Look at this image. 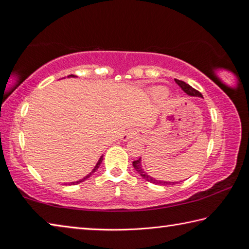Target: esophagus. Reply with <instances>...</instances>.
I'll list each match as a JSON object with an SVG mask.
<instances>
[{"label":"esophagus","mask_w":249,"mask_h":249,"mask_svg":"<svg viewBox=\"0 0 249 249\" xmlns=\"http://www.w3.org/2000/svg\"><path fill=\"white\" fill-rule=\"evenodd\" d=\"M127 138H128V136H126V137H124V140H127Z\"/></svg>","instance_id":"34e87169"}]
</instances>
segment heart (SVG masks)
Returning a JSON list of instances; mask_svg holds the SVG:
<instances>
[{
    "label": "heart",
    "mask_w": 249,
    "mask_h": 249,
    "mask_svg": "<svg viewBox=\"0 0 249 249\" xmlns=\"http://www.w3.org/2000/svg\"><path fill=\"white\" fill-rule=\"evenodd\" d=\"M167 93V90L163 89V88H156L154 90V94L157 95V96H161V95H165Z\"/></svg>",
    "instance_id": "b5f03b06"
}]
</instances>
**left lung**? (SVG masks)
Wrapping results in <instances>:
<instances>
[{
	"instance_id": "left-lung-1",
	"label": "left lung",
	"mask_w": 249,
	"mask_h": 249,
	"mask_svg": "<svg viewBox=\"0 0 249 249\" xmlns=\"http://www.w3.org/2000/svg\"><path fill=\"white\" fill-rule=\"evenodd\" d=\"M175 81L178 83V86L187 94L191 95V96H201V98H202V94L200 93V92L197 91V90H196L195 88H192L191 86H189L188 83H185L184 81H181V80H178V79H175ZM133 166L135 168V170H136L138 174H140L142 177V178H144L146 181H149V182H151V183L161 184V185H170V184H174L175 183V182H166V181H158V180H155L154 178H151V177H149L144 170H142V165H141V158L137 159V160H134Z\"/></svg>"
}]
</instances>
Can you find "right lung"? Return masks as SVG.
<instances>
[{
    "label": "right lung",
    "mask_w": 249,
    "mask_h": 249,
    "mask_svg": "<svg viewBox=\"0 0 249 249\" xmlns=\"http://www.w3.org/2000/svg\"><path fill=\"white\" fill-rule=\"evenodd\" d=\"M71 75V77H73V75L72 74H70ZM102 160H103V156H102V157H101L100 158V160H99V161H98V163H96V166L94 167V169L93 170H92V172H90V174L89 175H88L87 177H84V178L83 179H81V180H79V181H75V182H71L70 184H77V183H80V182H82V181H84V180H86V179H88V178H89V177L92 175V174H93V172H95L96 170H98V168L100 167V165H101V162H102Z\"/></svg>",
    "instance_id": "add662e5"
}]
</instances>
